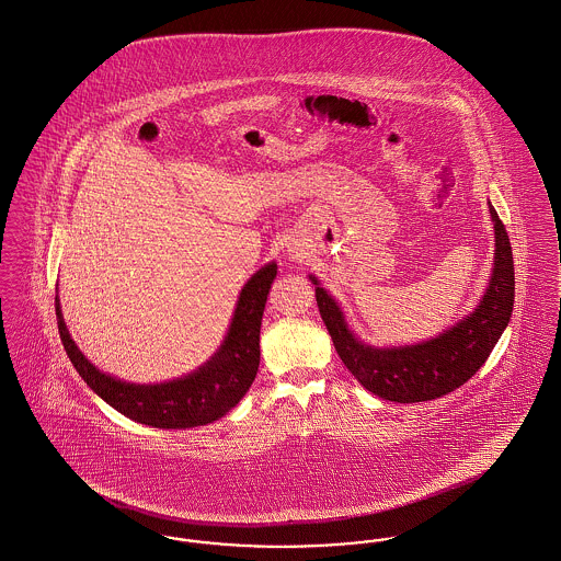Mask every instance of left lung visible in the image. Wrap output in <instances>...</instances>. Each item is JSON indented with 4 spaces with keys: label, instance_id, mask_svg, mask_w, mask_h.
I'll return each mask as SVG.
<instances>
[{
    "label": "left lung",
    "instance_id": "1",
    "mask_svg": "<svg viewBox=\"0 0 561 561\" xmlns=\"http://www.w3.org/2000/svg\"><path fill=\"white\" fill-rule=\"evenodd\" d=\"M494 222V267L478 307L437 336L400 345L374 347L355 336L347 318L332 294L321 288L316 275V300L336 353L357 382L382 400L398 403L435 400L480 370L501 334L505 332L515 296L513 252L505 225L490 204Z\"/></svg>",
    "mask_w": 561,
    "mask_h": 561
}]
</instances>
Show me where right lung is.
Instances as JSON below:
<instances>
[{
    "label": "right lung",
    "mask_w": 561,
    "mask_h": 561,
    "mask_svg": "<svg viewBox=\"0 0 561 561\" xmlns=\"http://www.w3.org/2000/svg\"><path fill=\"white\" fill-rule=\"evenodd\" d=\"M277 263L259 268L241 288L229 330L213 357L181 378L138 385L99 370L76 345L58 294L54 298L62 347L83 382L134 423L158 428L208 425L240 403L261 364V321Z\"/></svg>",
    "instance_id": "obj_1"
}]
</instances>
